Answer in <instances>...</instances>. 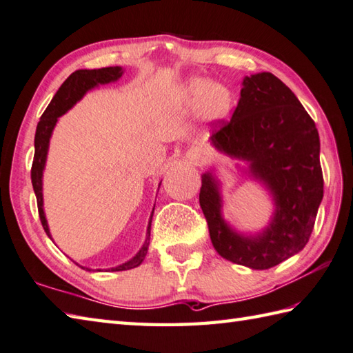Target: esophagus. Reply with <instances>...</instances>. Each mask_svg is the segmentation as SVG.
I'll return each instance as SVG.
<instances>
[{
  "label": "esophagus",
  "instance_id": "obj_1",
  "mask_svg": "<svg viewBox=\"0 0 353 353\" xmlns=\"http://www.w3.org/2000/svg\"><path fill=\"white\" fill-rule=\"evenodd\" d=\"M205 157H206L205 150L200 147H191L188 151H186V159H188V161L194 165L203 163Z\"/></svg>",
  "mask_w": 353,
  "mask_h": 353
}]
</instances>
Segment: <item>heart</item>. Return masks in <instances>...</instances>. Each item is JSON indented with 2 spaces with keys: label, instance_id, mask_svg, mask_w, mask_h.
Returning a JSON list of instances; mask_svg holds the SVG:
<instances>
[{
  "label": "heart",
  "instance_id": "obj_1",
  "mask_svg": "<svg viewBox=\"0 0 353 353\" xmlns=\"http://www.w3.org/2000/svg\"><path fill=\"white\" fill-rule=\"evenodd\" d=\"M185 99L192 107H202L206 119H223L231 112L232 94L230 88L214 84L206 78H191L183 87Z\"/></svg>",
  "mask_w": 353,
  "mask_h": 353
}]
</instances>
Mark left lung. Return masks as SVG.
I'll use <instances>...</instances> for the list:
<instances>
[{"mask_svg": "<svg viewBox=\"0 0 353 353\" xmlns=\"http://www.w3.org/2000/svg\"><path fill=\"white\" fill-rule=\"evenodd\" d=\"M217 150L250 162V172L271 191L275 212L257 236H241L222 217L219 182L202 176L199 202L214 250L251 269H269L300 252L312 234L323 200L320 137L292 90L269 72L246 76L230 121L211 136Z\"/></svg>", "mask_w": 353, "mask_h": 353, "instance_id": "1", "label": "left lung"}]
</instances>
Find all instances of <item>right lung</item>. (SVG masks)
Wrapping results in <instances>:
<instances>
[{"instance_id": "obj_1", "label": "right lung", "mask_w": 353, "mask_h": 353, "mask_svg": "<svg viewBox=\"0 0 353 353\" xmlns=\"http://www.w3.org/2000/svg\"><path fill=\"white\" fill-rule=\"evenodd\" d=\"M122 73H123L122 67H103V68H96V70H76L74 73L68 76V78L64 81V84L59 87L57 94L53 96V99L46 108V112L43 113V116H41V121L38 122V127H37V133H34V156H33L30 176H32L34 196H37V202H38L39 220L41 223H43V228L48 237H50V231H48V225H47L44 208H43V171L46 167L48 142H50L52 131L54 125H57L58 117L67 113L68 110H70L90 88H93L99 84H108V82L117 81L122 76ZM151 219H153V212H151L148 228H147V239H145L139 252H137L131 260L125 261V263L108 269V271H127V269H133L142 263L145 255L148 252ZM81 268L87 269V271H92V269L84 268V266ZM98 271H101V269H98Z\"/></svg>"}]
</instances>
